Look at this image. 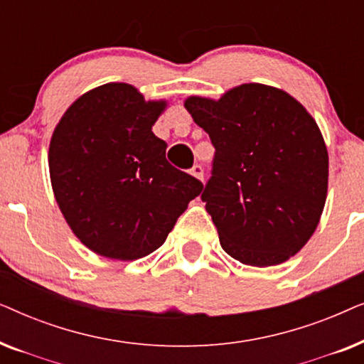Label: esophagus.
<instances>
[{"label": "esophagus", "instance_id": "esophagus-1", "mask_svg": "<svg viewBox=\"0 0 364 364\" xmlns=\"http://www.w3.org/2000/svg\"><path fill=\"white\" fill-rule=\"evenodd\" d=\"M191 173L193 177H197L198 181H203V167L200 166V164H196V166L191 168Z\"/></svg>", "mask_w": 364, "mask_h": 364}]
</instances>
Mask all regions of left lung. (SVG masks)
I'll return each mask as SVG.
<instances>
[{
  "instance_id": "obj_1",
  "label": "left lung",
  "mask_w": 364,
  "mask_h": 364,
  "mask_svg": "<svg viewBox=\"0 0 364 364\" xmlns=\"http://www.w3.org/2000/svg\"><path fill=\"white\" fill-rule=\"evenodd\" d=\"M183 106L215 147L202 200L223 250L252 267L296 255L326 202L328 151L315 119L288 92L258 82Z\"/></svg>"
}]
</instances>
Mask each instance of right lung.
<instances>
[{
    "mask_svg": "<svg viewBox=\"0 0 364 364\" xmlns=\"http://www.w3.org/2000/svg\"><path fill=\"white\" fill-rule=\"evenodd\" d=\"M166 101L109 82L76 99L54 129L49 176L68 225L89 250L137 260L166 242L202 182L172 167L152 126Z\"/></svg>",
    "mask_w": 364,
    "mask_h": 364,
    "instance_id": "add662e5",
    "label": "right lung"
}]
</instances>
